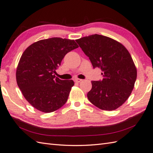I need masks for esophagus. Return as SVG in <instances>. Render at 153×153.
<instances>
[{"instance_id":"obj_1","label":"esophagus","mask_w":153,"mask_h":153,"mask_svg":"<svg viewBox=\"0 0 153 153\" xmlns=\"http://www.w3.org/2000/svg\"><path fill=\"white\" fill-rule=\"evenodd\" d=\"M75 82H76V83H79V82H81V81H82L83 80L81 79H78V78H77V79H75Z\"/></svg>"}]
</instances>
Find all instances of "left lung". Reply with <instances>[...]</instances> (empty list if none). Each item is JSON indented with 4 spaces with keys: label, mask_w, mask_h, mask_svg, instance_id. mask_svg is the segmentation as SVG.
<instances>
[{
    "label": "left lung",
    "mask_w": 153,
    "mask_h": 153,
    "mask_svg": "<svg viewBox=\"0 0 153 153\" xmlns=\"http://www.w3.org/2000/svg\"><path fill=\"white\" fill-rule=\"evenodd\" d=\"M93 68L102 71V80L92 81L87 98L97 108L113 111L125 103L134 87L137 70L130 53L117 41L99 34L76 40Z\"/></svg>",
    "instance_id": "8db88e82"
}]
</instances>
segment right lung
Wrapping results in <instances>:
<instances>
[{
    "label": "right lung",
    "mask_w": 153,
    "mask_h": 153,
    "mask_svg": "<svg viewBox=\"0 0 153 153\" xmlns=\"http://www.w3.org/2000/svg\"><path fill=\"white\" fill-rule=\"evenodd\" d=\"M78 47L74 40L51 38L34 42L25 50L17 67L16 81L34 108L51 113L65 104L74 82L60 79L54 73L67 53Z\"/></svg>",
    "instance_id": "add662e5"
}]
</instances>
